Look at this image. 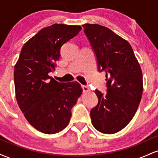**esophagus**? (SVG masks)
I'll return each mask as SVG.
<instances>
[{
	"label": "esophagus",
	"instance_id": "obj_1",
	"mask_svg": "<svg viewBox=\"0 0 158 158\" xmlns=\"http://www.w3.org/2000/svg\"><path fill=\"white\" fill-rule=\"evenodd\" d=\"M82 90H83V92H88L90 91V88L88 86V85H82Z\"/></svg>",
	"mask_w": 158,
	"mask_h": 158
}]
</instances>
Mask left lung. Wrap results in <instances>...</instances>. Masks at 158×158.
Wrapping results in <instances>:
<instances>
[{
	"mask_svg": "<svg viewBox=\"0 0 158 158\" xmlns=\"http://www.w3.org/2000/svg\"><path fill=\"white\" fill-rule=\"evenodd\" d=\"M99 72L106 73V94L96 89L98 103L90 110L93 126L103 134L117 133L131 120L143 94V73L131 46L110 29L82 25Z\"/></svg>",
	"mask_w": 158,
	"mask_h": 158,
	"instance_id": "8db88e82",
	"label": "left lung"
}]
</instances>
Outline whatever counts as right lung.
I'll use <instances>...</instances> for the list:
<instances>
[{"mask_svg": "<svg viewBox=\"0 0 158 158\" xmlns=\"http://www.w3.org/2000/svg\"><path fill=\"white\" fill-rule=\"evenodd\" d=\"M81 30L55 23L41 29L23 44L14 70L15 95L25 118L38 131L52 135L64 129L82 88L77 81L61 83L49 76L61 46Z\"/></svg>", "mask_w": 158, "mask_h": 158, "instance_id": "add662e5", "label": "right lung"}]
</instances>
